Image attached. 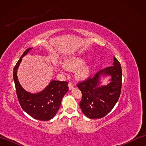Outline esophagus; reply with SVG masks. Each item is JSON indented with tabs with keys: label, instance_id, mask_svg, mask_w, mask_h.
<instances>
[{
	"label": "esophagus",
	"instance_id": "obj_1",
	"mask_svg": "<svg viewBox=\"0 0 146 146\" xmlns=\"http://www.w3.org/2000/svg\"><path fill=\"white\" fill-rule=\"evenodd\" d=\"M68 88H69L70 90H71L74 88V86L71 82H70L69 83H68Z\"/></svg>",
	"mask_w": 146,
	"mask_h": 146
}]
</instances>
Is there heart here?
Masks as SVG:
<instances>
[{
    "label": "heart",
    "instance_id": "b5f03b06",
    "mask_svg": "<svg viewBox=\"0 0 146 146\" xmlns=\"http://www.w3.org/2000/svg\"><path fill=\"white\" fill-rule=\"evenodd\" d=\"M86 59L83 57L77 56L68 59L64 62V66L69 70L76 69L83 66L85 63ZM90 73V69L88 66L82 67L76 72V77L80 79H85L88 78Z\"/></svg>",
    "mask_w": 146,
    "mask_h": 146
}]
</instances>
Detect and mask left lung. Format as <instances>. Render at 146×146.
<instances>
[{"label": "left lung", "mask_w": 146, "mask_h": 146, "mask_svg": "<svg viewBox=\"0 0 146 146\" xmlns=\"http://www.w3.org/2000/svg\"><path fill=\"white\" fill-rule=\"evenodd\" d=\"M110 76V83L102 85L103 80ZM82 93L80 107L89 119H100L110 112L119 100L122 87V69L113 57L112 66L100 70L93 77L77 85Z\"/></svg>", "instance_id": "1"}]
</instances>
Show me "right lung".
Here are the masks:
<instances>
[{"instance_id": "add662e5", "label": "right lung", "mask_w": 146, "mask_h": 146, "mask_svg": "<svg viewBox=\"0 0 146 146\" xmlns=\"http://www.w3.org/2000/svg\"><path fill=\"white\" fill-rule=\"evenodd\" d=\"M32 49L26 50L15 64L13 78L18 100L23 110L36 120L47 121L53 118L58 112L62 98L68 90V82L51 80L44 90L35 94L24 89L19 82L17 70L23 58Z\"/></svg>"}]
</instances>
